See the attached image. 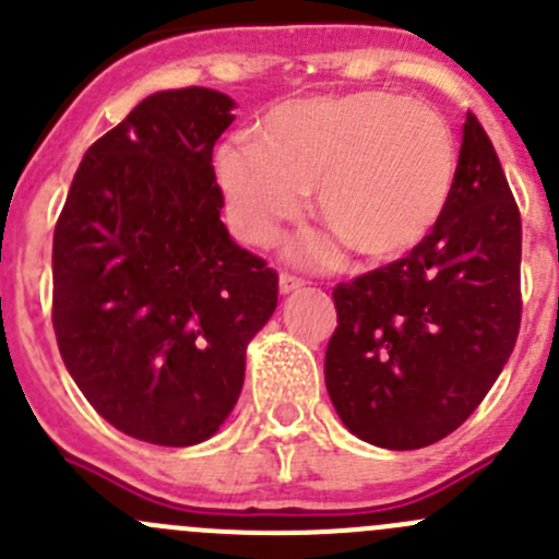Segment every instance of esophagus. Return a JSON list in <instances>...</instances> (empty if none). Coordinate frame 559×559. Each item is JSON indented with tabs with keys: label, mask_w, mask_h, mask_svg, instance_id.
I'll return each mask as SVG.
<instances>
[{
	"label": "esophagus",
	"mask_w": 559,
	"mask_h": 559,
	"mask_svg": "<svg viewBox=\"0 0 559 559\" xmlns=\"http://www.w3.org/2000/svg\"><path fill=\"white\" fill-rule=\"evenodd\" d=\"M302 286H306V281L302 278H297V275H289V273H281V278H278L281 295H292V292L302 289Z\"/></svg>",
	"instance_id": "34e87169"
}]
</instances>
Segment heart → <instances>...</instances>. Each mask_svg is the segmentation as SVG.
<instances>
[{"instance_id":"obj_1","label":"heart","mask_w":559,"mask_h":559,"mask_svg":"<svg viewBox=\"0 0 559 559\" xmlns=\"http://www.w3.org/2000/svg\"><path fill=\"white\" fill-rule=\"evenodd\" d=\"M215 175L231 226L248 242L270 246L317 188V213L335 237L368 262H390L445 215L456 142L435 108L393 92L300 97L275 106L259 139H226ZM330 253V240L297 246L308 262Z\"/></svg>"}]
</instances>
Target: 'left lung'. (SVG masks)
<instances>
[{
    "mask_svg": "<svg viewBox=\"0 0 559 559\" xmlns=\"http://www.w3.org/2000/svg\"><path fill=\"white\" fill-rule=\"evenodd\" d=\"M522 218L478 117L467 111L440 224L388 267L333 289L324 384L346 429L388 451L442 440L484 401L522 322Z\"/></svg>",
    "mask_w": 559,
    "mask_h": 559,
    "instance_id": "left-lung-1",
    "label": "left lung"
}]
</instances>
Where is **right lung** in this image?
Listing matches in <instances>:
<instances>
[{"mask_svg": "<svg viewBox=\"0 0 559 559\" xmlns=\"http://www.w3.org/2000/svg\"><path fill=\"white\" fill-rule=\"evenodd\" d=\"M235 100L207 86L144 97L84 153L53 229V333L114 429L188 448L240 399L246 349L278 275L221 221L213 147Z\"/></svg>", "mask_w": 559, "mask_h": 559, "instance_id": "add662e5", "label": "right lung"}]
</instances>
